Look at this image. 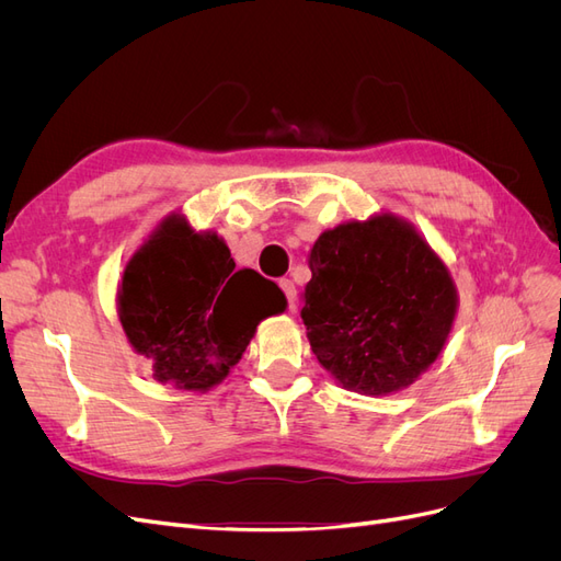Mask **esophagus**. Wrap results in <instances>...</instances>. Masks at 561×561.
<instances>
[{"mask_svg":"<svg viewBox=\"0 0 561 561\" xmlns=\"http://www.w3.org/2000/svg\"><path fill=\"white\" fill-rule=\"evenodd\" d=\"M278 285H280L283 295L287 297V304H290V309L295 311V309H297V307H295V301H297V287H295V283H293L290 278H283Z\"/></svg>","mask_w":561,"mask_h":561,"instance_id":"34e87169","label":"esophagus"}]
</instances>
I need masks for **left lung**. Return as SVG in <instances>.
<instances>
[{
	"mask_svg": "<svg viewBox=\"0 0 561 561\" xmlns=\"http://www.w3.org/2000/svg\"><path fill=\"white\" fill-rule=\"evenodd\" d=\"M301 320L318 363L348 390L410 386L443 351L456 287L428 243L393 215L325 231L311 250Z\"/></svg>",
	"mask_w": 561,
	"mask_h": 561,
	"instance_id": "8db88e82",
	"label": "left lung"
}]
</instances>
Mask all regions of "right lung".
<instances>
[{
	"label": "right lung",
	"instance_id": "right-lung-1",
	"mask_svg": "<svg viewBox=\"0 0 561 561\" xmlns=\"http://www.w3.org/2000/svg\"><path fill=\"white\" fill-rule=\"evenodd\" d=\"M285 311V295L257 271H236L222 239L173 215L133 254L118 285L130 346L154 360V379L206 390L241 360L260 320Z\"/></svg>",
	"mask_w": 561,
	"mask_h": 561
}]
</instances>
